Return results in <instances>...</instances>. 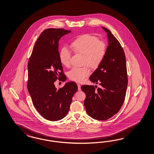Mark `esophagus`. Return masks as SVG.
Here are the masks:
<instances>
[{
  "instance_id": "34e87169",
  "label": "esophagus",
  "mask_w": 154,
  "mask_h": 154,
  "mask_svg": "<svg viewBox=\"0 0 154 154\" xmlns=\"http://www.w3.org/2000/svg\"><path fill=\"white\" fill-rule=\"evenodd\" d=\"M77 86H78V90H79V91H80L81 89V85L80 84H79V83H78L77 84Z\"/></svg>"
}]
</instances>
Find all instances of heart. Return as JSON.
<instances>
[{
  "mask_svg": "<svg viewBox=\"0 0 154 154\" xmlns=\"http://www.w3.org/2000/svg\"><path fill=\"white\" fill-rule=\"evenodd\" d=\"M72 50L75 53L82 55V67H73L68 73L69 79L77 82H82L90 73L88 66L96 69L102 63L107 51V46L105 42L99 40L91 34L80 35L71 42ZM71 53L63 49L60 51L59 58L64 66H69L71 63Z\"/></svg>",
  "mask_w": 154,
  "mask_h": 154,
  "instance_id": "b5f03b06",
  "label": "heart"
}]
</instances>
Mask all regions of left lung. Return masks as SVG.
<instances>
[{
  "label": "left lung",
  "instance_id": "8db88e82",
  "mask_svg": "<svg viewBox=\"0 0 154 154\" xmlns=\"http://www.w3.org/2000/svg\"><path fill=\"white\" fill-rule=\"evenodd\" d=\"M106 32L109 45L104 60L93 72L90 79L101 88L82 85L86 94L84 104L89 116L96 120H107L116 114L125 101L128 75L125 52L120 42L109 29Z\"/></svg>",
  "mask_w": 154,
  "mask_h": 154
}]
</instances>
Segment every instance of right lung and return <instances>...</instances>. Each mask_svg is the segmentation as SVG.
Segmentation results:
<instances>
[{
  "instance_id": "right-lung-1",
  "label": "right lung",
  "mask_w": 154,
  "mask_h": 154,
  "mask_svg": "<svg viewBox=\"0 0 154 154\" xmlns=\"http://www.w3.org/2000/svg\"><path fill=\"white\" fill-rule=\"evenodd\" d=\"M71 31L45 29L38 38L28 62V91L35 108L49 121H59L66 116L78 89L75 82H67L58 89L55 86L57 79L64 82L66 79L59 58L58 42Z\"/></svg>"
}]
</instances>
